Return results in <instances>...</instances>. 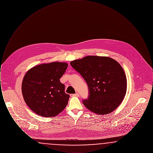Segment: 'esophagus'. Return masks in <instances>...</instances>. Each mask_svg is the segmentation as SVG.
I'll list each match as a JSON object with an SVG mask.
<instances>
[{
    "label": "esophagus",
    "instance_id": "esophagus-1",
    "mask_svg": "<svg viewBox=\"0 0 153 153\" xmlns=\"http://www.w3.org/2000/svg\"><path fill=\"white\" fill-rule=\"evenodd\" d=\"M71 96H75V97H79V96H80V95L79 94H77V93H76V94H71Z\"/></svg>",
    "mask_w": 153,
    "mask_h": 153
}]
</instances>
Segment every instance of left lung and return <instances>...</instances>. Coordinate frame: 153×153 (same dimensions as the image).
<instances>
[{
	"label": "left lung",
	"mask_w": 153,
	"mask_h": 153,
	"mask_svg": "<svg viewBox=\"0 0 153 153\" xmlns=\"http://www.w3.org/2000/svg\"><path fill=\"white\" fill-rule=\"evenodd\" d=\"M87 83L88 99L83 104L99 115L115 110L123 100L127 91V79L123 69L108 57L88 56L71 62Z\"/></svg>",
	"instance_id": "obj_1"
}]
</instances>
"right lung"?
I'll list each match as a JSON object with an SVG mask.
<instances>
[{
	"label": "right lung",
	"instance_id": "right-lung-1",
	"mask_svg": "<svg viewBox=\"0 0 153 153\" xmlns=\"http://www.w3.org/2000/svg\"><path fill=\"white\" fill-rule=\"evenodd\" d=\"M68 64L53 62L35 66L25 74L22 83L23 99L30 109L43 117H54L61 112L70 96L59 79Z\"/></svg>",
	"mask_w": 153,
	"mask_h": 153
}]
</instances>
